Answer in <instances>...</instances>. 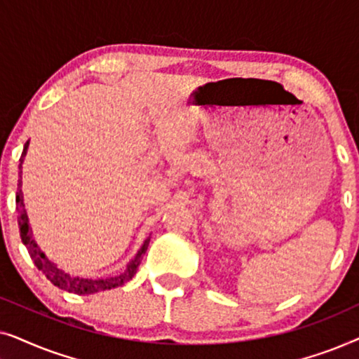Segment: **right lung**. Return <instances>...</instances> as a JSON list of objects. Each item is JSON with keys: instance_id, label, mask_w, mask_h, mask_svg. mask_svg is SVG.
I'll use <instances>...</instances> for the list:
<instances>
[{"instance_id": "add662e5", "label": "right lung", "mask_w": 359, "mask_h": 359, "mask_svg": "<svg viewBox=\"0 0 359 359\" xmlns=\"http://www.w3.org/2000/svg\"><path fill=\"white\" fill-rule=\"evenodd\" d=\"M27 147H29V140L26 142V145H24L21 160H19L21 163H19V173H18L19 180H18V193H16V210H18V224H19V232H21V240H22V243L26 245V248H27L29 255H31L34 264H36V266L41 269L43 274H46V278L53 284V286H57L58 289H63V291L78 294V296H88V294L107 291V289L119 287V286H122V284H126L127 281H130V279L134 278V274L137 273V269H139V264L142 262V258H144L147 248H149L150 237H147L144 240V243H142L139 252L135 253V257L132 258L129 263H127L126 269H122L121 273L112 274V276H107V278L75 276V274L63 271L60 266H57V264L42 252L36 240H34V233H32L31 224H29L26 205H24V194L21 189L22 163H24V156H26V154H27Z\"/></svg>"}]
</instances>
